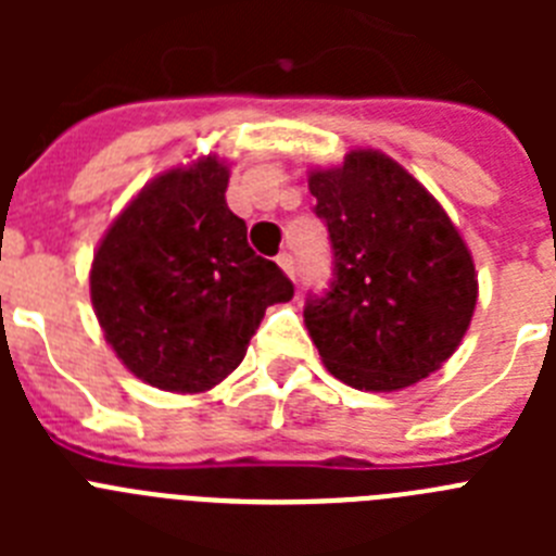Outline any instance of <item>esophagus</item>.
I'll return each instance as SVG.
<instances>
[{
  "label": "esophagus",
  "mask_w": 556,
  "mask_h": 556,
  "mask_svg": "<svg viewBox=\"0 0 556 556\" xmlns=\"http://www.w3.org/2000/svg\"><path fill=\"white\" fill-rule=\"evenodd\" d=\"M278 267L283 269V273L289 275V278H294V258L289 253H281L278 255Z\"/></svg>",
  "instance_id": "1"
}]
</instances>
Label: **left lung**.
<instances>
[{
	"label": "left lung",
	"mask_w": 556,
	"mask_h": 556,
	"mask_svg": "<svg viewBox=\"0 0 556 556\" xmlns=\"http://www.w3.org/2000/svg\"><path fill=\"white\" fill-rule=\"evenodd\" d=\"M333 278L303 317L323 365L370 392L415 384L459 348L476 308V267L443 205L378 150L312 169Z\"/></svg>",
	"instance_id": "left-lung-1"
}]
</instances>
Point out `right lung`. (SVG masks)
<instances>
[{
	"label": "right lung",
	"instance_id": "add662e5",
	"mask_svg": "<svg viewBox=\"0 0 556 556\" xmlns=\"http://www.w3.org/2000/svg\"><path fill=\"white\" fill-rule=\"evenodd\" d=\"M217 155L169 169L113 219L91 264V303L132 376L166 392H205L242 365L250 337L294 287L255 255L225 203Z\"/></svg>",
	"mask_w": 556,
	"mask_h": 556
}]
</instances>
